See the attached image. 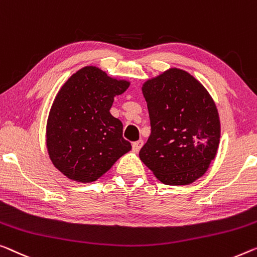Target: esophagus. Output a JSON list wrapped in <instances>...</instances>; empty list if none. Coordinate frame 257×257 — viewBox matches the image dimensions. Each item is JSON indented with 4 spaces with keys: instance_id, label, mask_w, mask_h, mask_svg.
<instances>
[{
    "instance_id": "esophagus-1",
    "label": "esophagus",
    "mask_w": 257,
    "mask_h": 257,
    "mask_svg": "<svg viewBox=\"0 0 257 257\" xmlns=\"http://www.w3.org/2000/svg\"><path fill=\"white\" fill-rule=\"evenodd\" d=\"M143 144H144V142L142 140L135 142V143H133V151L134 152H139L141 150V148L143 147Z\"/></svg>"
}]
</instances>
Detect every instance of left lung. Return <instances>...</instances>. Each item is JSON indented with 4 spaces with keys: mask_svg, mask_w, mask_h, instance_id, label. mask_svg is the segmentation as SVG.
Instances as JSON below:
<instances>
[{
    "mask_svg": "<svg viewBox=\"0 0 257 257\" xmlns=\"http://www.w3.org/2000/svg\"><path fill=\"white\" fill-rule=\"evenodd\" d=\"M151 135L140 158L168 186L190 185L217 155L220 121L216 104L198 80L170 68L142 86Z\"/></svg>",
    "mask_w": 257,
    "mask_h": 257,
    "instance_id": "left-lung-1",
    "label": "left lung"
}]
</instances>
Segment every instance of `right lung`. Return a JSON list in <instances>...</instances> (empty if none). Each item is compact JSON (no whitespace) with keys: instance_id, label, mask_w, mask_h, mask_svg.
<instances>
[{"instance_id":"right-lung-1","label":"right lung","mask_w":257,"mask_h":257,"mask_svg":"<svg viewBox=\"0 0 257 257\" xmlns=\"http://www.w3.org/2000/svg\"><path fill=\"white\" fill-rule=\"evenodd\" d=\"M129 85L128 80L87 66L57 92L49 110L46 145L53 165L68 179L93 182L132 150L122 137V122L109 113L114 97Z\"/></svg>"}]
</instances>
